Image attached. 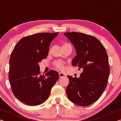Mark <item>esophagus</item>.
<instances>
[{"mask_svg":"<svg viewBox=\"0 0 121 121\" xmlns=\"http://www.w3.org/2000/svg\"><path fill=\"white\" fill-rule=\"evenodd\" d=\"M66 77V75L65 74V73H59V77L60 78H62V77Z\"/></svg>","mask_w":121,"mask_h":121,"instance_id":"esophagus-1","label":"esophagus"}]
</instances>
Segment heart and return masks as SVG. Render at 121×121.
Returning <instances> with one entry per match:
<instances>
[{"label": "heart", "instance_id": "b5f03b06", "mask_svg": "<svg viewBox=\"0 0 121 121\" xmlns=\"http://www.w3.org/2000/svg\"><path fill=\"white\" fill-rule=\"evenodd\" d=\"M68 46H71V45L69 43H64L62 44V47ZM64 65L65 63L60 61H56L54 62V65L55 67L60 70H63V69H64Z\"/></svg>", "mask_w": 121, "mask_h": 121}]
</instances>
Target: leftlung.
Wrapping results in <instances>:
<instances>
[{
	"label": "left lung",
	"mask_w": 121,
	"mask_h": 121,
	"mask_svg": "<svg viewBox=\"0 0 121 121\" xmlns=\"http://www.w3.org/2000/svg\"><path fill=\"white\" fill-rule=\"evenodd\" d=\"M77 52L73 66L82 68L80 77L67 76L69 83L67 96L71 102L87 106L97 101L105 91L110 73L108 57L105 47L98 39L81 32H65Z\"/></svg>",
	"instance_id": "8db88e82"
}]
</instances>
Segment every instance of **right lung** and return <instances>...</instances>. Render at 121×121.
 <instances>
[{
  "label": "right lung",
  "mask_w": 121,
  "mask_h": 121,
  "mask_svg": "<svg viewBox=\"0 0 121 121\" xmlns=\"http://www.w3.org/2000/svg\"><path fill=\"white\" fill-rule=\"evenodd\" d=\"M56 33L35 34L24 37L17 43L9 59V78L15 97L26 105H39L48 99L59 73L51 70L40 75L38 63L47 58Z\"/></svg>",
  "instance_id": "right-lung-1"
}]
</instances>
